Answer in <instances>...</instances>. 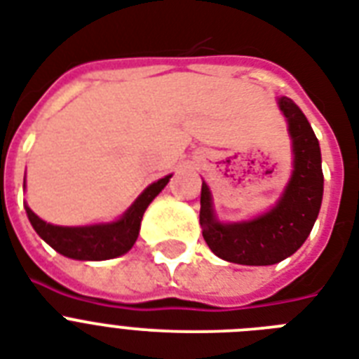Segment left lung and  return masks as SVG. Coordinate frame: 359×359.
<instances>
[{
    "mask_svg": "<svg viewBox=\"0 0 359 359\" xmlns=\"http://www.w3.org/2000/svg\"><path fill=\"white\" fill-rule=\"evenodd\" d=\"M289 123L294 152V171L283 197L264 216L244 224H219L212 214L208 186H201L199 224L208 248L224 261L266 266L290 257L311 233L320 210L324 175L320 147L311 124L290 98H279Z\"/></svg>",
    "mask_w": 359,
    "mask_h": 359,
    "instance_id": "obj_1",
    "label": "left lung"
}]
</instances>
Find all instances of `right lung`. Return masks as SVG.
I'll use <instances>...</instances> for the list:
<instances>
[{
    "label": "right lung",
    "instance_id": "1",
    "mask_svg": "<svg viewBox=\"0 0 359 359\" xmlns=\"http://www.w3.org/2000/svg\"><path fill=\"white\" fill-rule=\"evenodd\" d=\"M169 179L171 175L149 186L135 199L134 205L124 212L123 218L114 224L89 225V227H59V225L42 222L31 208L25 207V212L36 235L61 255L76 259V261H106V259L123 255L134 245L140 235L143 212L151 205L152 199L163 190Z\"/></svg>",
    "mask_w": 359,
    "mask_h": 359
}]
</instances>
